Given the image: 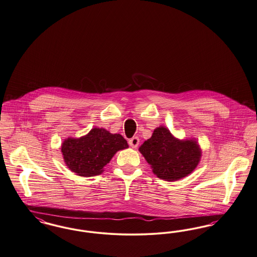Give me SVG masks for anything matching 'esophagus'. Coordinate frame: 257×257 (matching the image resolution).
I'll return each instance as SVG.
<instances>
[{
	"instance_id": "34e87169",
	"label": "esophagus",
	"mask_w": 257,
	"mask_h": 257,
	"mask_svg": "<svg viewBox=\"0 0 257 257\" xmlns=\"http://www.w3.org/2000/svg\"><path fill=\"white\" fill-rule=\"evenodd\" d=\"M140 144V139L138 137H134L131 140H129V145L133 148H137Z\"/></svg>"
}]
</instances>
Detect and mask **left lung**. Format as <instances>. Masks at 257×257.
I'll list each match as a JSON object with an SVG mask.
<instances>
[{"mask_svg":"<svg viewBox=\"0 0 257 257\" xmlns=\"http://www.w3.org/2000/svg\"><path fill=\"white\" fill-rule=\"evenodd\" d=\"M158 178L173 182L190 174L199 164L202 151L195 140L180 141L164 126L156 128L140 147Z\"/></svg>","mask_w":257,"mask_h":257,"instance_id":"1","label":"left lung"}]
</instances>
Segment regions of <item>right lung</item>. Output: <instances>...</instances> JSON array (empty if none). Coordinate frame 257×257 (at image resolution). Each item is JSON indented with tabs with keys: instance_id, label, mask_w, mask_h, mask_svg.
<instances>
[{
	"instance_id": "1",
	"label": "right lung",
	"mask_w": 257,
	"mask_h": 257,
	"mask_svg": "<svg viewBox=\"0 0 257 257\" xmlns=\"http://www.w3.org/2000/svg\"><path fill=\"white\" fill-rule=\"evenodd\" d=\"M128 148L119 134H111L103 128H92L79 139L69 138L63 142L61 152L66 165L81 177L101 174L117 151Z\"/></svg>"
}]
</instances>
